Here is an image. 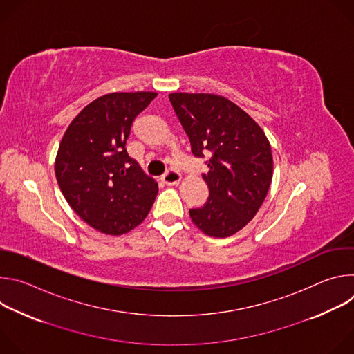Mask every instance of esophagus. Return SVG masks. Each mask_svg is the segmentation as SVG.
I'll return each instance as SVG.
<instances>
[{"label":"esophagus","instance_id":"34e87169","mask_svg":"<svg viewBox=\"0 0 354 354\" xmlns=\"http://www.w3.org/2000/svg\"><path fill=\"white\" fill-rule=\"evenodd\" d=\"M180 179H182V175H180V172L176 171V169H169V171H167V174L162 176L164 183L168 185V186L178 185V183L180 182Z\"/></svg>","mask_w":354,"mask_h":354}]
</instances>
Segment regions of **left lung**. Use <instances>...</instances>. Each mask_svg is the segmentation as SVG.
Masks as SVG:
<instances>
[{"mask_svg":"<svg viewBox=\"0 0 354 354\" xmlns=\"http://www.w3.org/2000/svg\"><path fill=\"white\" fill-rule=\"evenodd\" d=\"M172 108L189 137L192 154L206 161L203 179L209 198L190 209L193 224L209 236L227 238L255 217L273 176L270 142L261 129L230 99L213 93L175 92Z\"/></svg>","mask_w":354,"mask_h":354,"instance_id":"left-lung-1","label":"left lung"}]
</instances>
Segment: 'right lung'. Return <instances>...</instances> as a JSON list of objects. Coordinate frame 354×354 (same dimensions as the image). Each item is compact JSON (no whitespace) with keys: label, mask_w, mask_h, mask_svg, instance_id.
<instances>
[{"label":"right lung","mask_w":354,"mask_h":354,"mask_svg":"<svg viewBox=\"0 0 354 354\" xmlns=\"http://www.w3.org/2000/svg\"><path fill=\"white\" fill-rule=\"evenodd\" d=\"M156 92H113L95 99L70 123L55 171L71 209L92 228L122 235L144 221L157 182L129 157L126 141Z\"/></svg>","instance_id":"1"}]
</instances>
